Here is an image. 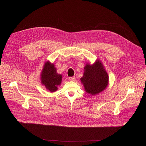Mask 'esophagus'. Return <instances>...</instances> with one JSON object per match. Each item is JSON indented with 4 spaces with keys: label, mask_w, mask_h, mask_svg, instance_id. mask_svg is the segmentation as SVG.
<instances>
[{
    "label": "esophagus",
    "mask_w": 146,
    "mask_h": 146,
    "mask_svg": "<svg viewBox=\"0 0 146 146\" xmlns=\"http://www.w3.org/2000/svg\"><path fill=\"white\" fill-rule=\"evenodd\" d=\"M76 79V78L74 77H70L68 78V80L70 81H74Z\"/></svg>",
    "instance_id": "esophagus-1"
}]
</instances>
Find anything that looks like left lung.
<instances>
[{
    "instance_id": "1",
    "label": "left lung",
    "mask_w": 146,
    "mask_h": 146,
    "mask_svg": "<svg viewBox=\"0 0 146 146\" xmlns=\"http://www.w3.org/2000/svg\"><path fill=\"white\" fill-rule=\"evenodd\" d=\"M80 80L86 92L95 95L101 92L108 86L109 77L101 61L97 60L92 65L86 64Z\"/></svg>"
}]
</instances>
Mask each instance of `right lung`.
<instances>
[{"label": "right lung", "mask_w": 146, "mask_h": 146, "mask_svg": "<svg viewBox=\"0 0 146 146\" xmlns=\"http://www.w3.org/2000/svg\"><path fill=\"white\" fill-rule=\"evenodd\" d=\"M62 80V76L57 73L56 68L50 61H47L41 73V81L42 85L51 92H54L60 85Z\"/></svg>", "instance_id": "right-lung-1"}]
</instances>
